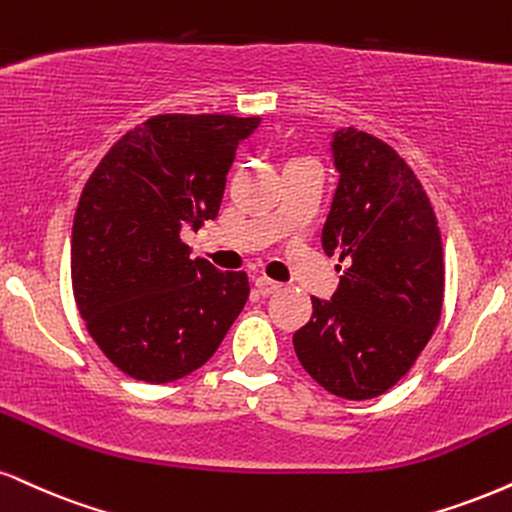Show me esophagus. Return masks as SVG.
Masks as SVG:
<instances>
[{
    "instance_id": "34e87169",
    "label": "esophagus",
    "mask_w": 512,
    "mask_h": 512,
    "mask_svg": "<svg viewBox=\"0 0 512 512\" xmlns=\"http://www.w3.org/2000/svg\"><path fill=\"white\" fill-rule=\"evenodd\" d=\"M254 285H256V289H258V294L261 296H270V294H275L277 289H280L282 285L280 282H275V280H270V277H256L254 280Z\"/></svg>"
}]
</instances>
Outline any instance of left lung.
<instances>
[{"label": "left lung", "instance_id": "left-lung-1", "mask_svg": "<svg viewBox=\"0 0 512 512\" xmlns=\"http://www.w3.org/2000/svg\"><path fill=\"white\" fill-rule=\"evenodd\" d=\"M337 192L323 227L327 256L349 268L330 301L311 296L294 332L308 375L349 401L375 399L413 368L444 306V249L430 197L389 144L356 128L332 137Z\"/></svg>", "mask_w": 512, "mask_h": 512}]
</instances>
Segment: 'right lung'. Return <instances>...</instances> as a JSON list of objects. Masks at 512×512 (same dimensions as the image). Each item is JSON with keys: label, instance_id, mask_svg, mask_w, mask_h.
Segmentation results:
<instances>
[{"label": "right lung", "instance_id": "1", "mask_svg": "<svg viewBox=\"0 0 512 512\" xmlns=\"http://www.w3.org/2000/svg\"><path fill=\"white\" fill-rule=\"evenodd\" d=\"M261 118L163 113L109 149L82 189L71 280L87 332L135 380L201 368L249 299L246 273L189 258L180 239L218 216L239 142Z\"/></svg>", "mask_w": 512, "mask_h": 512}]
</instances>
